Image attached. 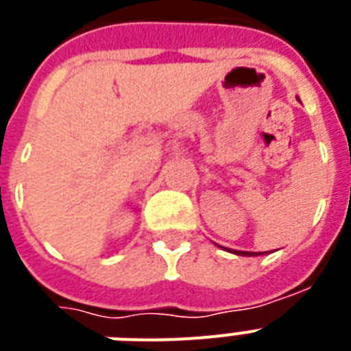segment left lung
<instances>
[{"instance_id": "obj_1", "label": "left lung", "mask_w": 351, "mask_h": 351, "mask_svg": "<svg viewBox=\"0 0 351 351\" xmlns=\"http://www.w3.org/2000/svg\"><path fill=\"white\" fill-rule=\"evenodd\" d=\"M222 247V245H219ZM226 251H230V253H234V255H242V256H256V255H266V251L264 253H256V251H239V250H230V247H224Z\"/></svg>"}]
</instances>
